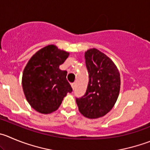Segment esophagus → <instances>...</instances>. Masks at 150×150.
I'll return each mask as SVG.
<instances>
[{"instance_id": "obj_1", "label": "esophagus", "mask_w": 150, "mask_h": 150, "mask_svg": "<svg viewBox=\"0 0 150 150\" xmlns=\"http://www.w3.org/2000/svg\"><path fill=\"white\" fill-rule=\"evenodd\" d=\"M75 86H76V84H75V83H71V87H72L73 90L75 89Z\"/></svg>"}]
</instances>
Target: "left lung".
<instances>
[{
    "instance_id": "8db88e82",
    "label": "left lung",
    "mask_w": 150,
    "mask_h": 150,
    "mask_svg": "<svg viewBox=\"0 0 150 150\" xmlns=\"http://www.w3.org/2000/svg\"><path fill=\"white\" fill-rule=\"evenodd\" d=\"M85 58L89 82L85 94L76 102L84 116L98 119L110 112L119 97L120 74L114 62L96 48L88 50Z\"/></svg>"
}]
</instances>
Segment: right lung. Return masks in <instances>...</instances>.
<instances>
[{"mask_svg": "<svg viewBox=\"0 0 150 150\" xmlns=\"http://www.w3.org/2000/svg\"><path fill=\"white\" fill-rule=\"evenodd\" d=\"M69 53L49 45L36 52L23 70L22 85L26 100L40 113L48 114L59 108L72 88L66 79L67 71L59 69Z\"/></svg>", "mask_w": 150, "mask_h": 150, "instance_id": "right-lung-1", "label": "right lung"}]
</instances>
